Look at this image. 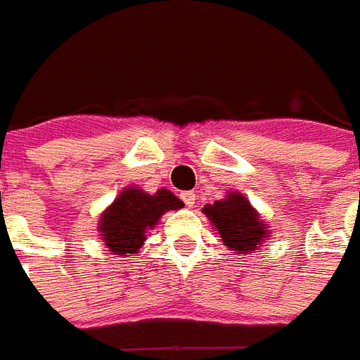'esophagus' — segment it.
Listing matches in <instances>:
<instances>
[{
    "mask_svg": "<svg viewBox=\"0 0 360 360\" xmlns=\"http://www.w3.org/2000/svg\"><path fill=\"white\" fill-rule=\"evenodd\" d=\"M181 198H183V202L187 204L188 208H193V206H195L196 195L193 193V191H185V193H181Z\"/></svg>",
    "mask_w": 360,
    "mask_h": 360,
    "instance_id": "1",
    "label": "esophagus"
}]
</instances>
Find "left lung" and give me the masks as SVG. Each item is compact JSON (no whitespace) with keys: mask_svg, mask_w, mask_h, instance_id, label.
Listing matches in <instances>:
<instances>
[{"mask_svg":"<svg viewBox=\"0 0 360 360\" xmlns=\"http://www.w3.org/2000/svg\"><path fill=\"white\" fill-rule=\"evenodd\" d=\"M204 214L216 226L224 245L231 250L252 252L268 237L264 221L258 218L249 200L237 193L204 206Z\"/></svg>","mask_w":360,"mask_h":360,"instance_id":"obj_1","label":"left lung"}]
</instances>
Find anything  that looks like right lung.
I'll list each match as a JSON object with an SVG mask.
<instances>
[{
	"instance_id": "1",
	"label": "right lung",
	"mask_w": 360,
	"mask_h": 360,
	"mask_svg": "<svg viewBox=\"0 0 360 360\" xmlns=\"http://www.w3.org/2000/svg\"><path fill=\"white\" fill-rule=\"evenodd\" d=\"M181 206L179 198L165 188L156 195L142 193L141 188H127L100 219V233L105 247L121 257H133L144 243L146 231L156 226L162 214Z\"/></svg>"
}]
</instances>
